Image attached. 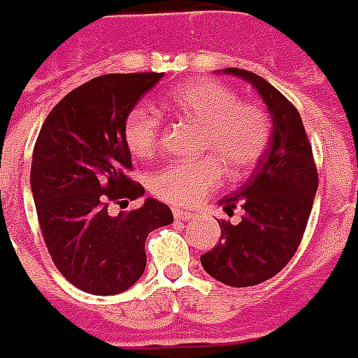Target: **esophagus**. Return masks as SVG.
<instances>
[{"instance_id":"1","label":"esophagus","mask_w":358,"mask_h":358,"mask_svg":"<svg viewBox=\"0 0 358 358\" xmlns=\"http://www.w3.org/2000/svg\"><path fill=\"white\" fill-rule=\"evenodd\" d=\"M173 217L175 220H192L194 217V214L192 212H185V210H179V208H175L173 210Z\"/></svg>"}]
</instances>
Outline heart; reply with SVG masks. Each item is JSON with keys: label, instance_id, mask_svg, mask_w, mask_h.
<instances>
[{"label": "heart", "instance_id": "obj_1", "mask_svg": "<svg viewBox=\"0 0 358 358\" xmlns=\"http://www.w3.org/2000/svg\"><path fill=\"white\" fill-rule=\"evenodd\" d=\"M166 110L175 117L200 125L199 158L169 162L150 177L158 199L175 206H192L224 181L250 171L268 150L272 121L268 111L252 102H241L237 92L217 80H192L167 94ZM162 134L158 113L136 106L127 113L123 141L134 158L146 159L156 152Z\"/></svg>", "mask_w": 358, "mask_h": 358}]
</instances>
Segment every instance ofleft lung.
I'll use <instances>...</instances> for the list:
<instances>
[{"mask_svg": "<svg viewBox=\"0 0 358 358\" xmlns=\"http://www.w3.org/2000/svg\"><path fill=\"white\" fill-rule=\"evenodd\" d=\"M255 86L272 113L268 150L247 183L220 200L225 212L241 206L237 225L222 222V241L200 256L214 280L250 287L281 272L301 245L318 189V171L303 119L293 103L268 80L245 69H224Z\"/></svg>", "mask_w": 358, "mask_h": 358, "instance_id": "obj_1", "label": "left lung"}]
</instances>
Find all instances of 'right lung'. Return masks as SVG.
Segmentation results:
<instances>
[{
  "mask_svg": "<svg viewBox=\"0 0 358 358\" xmlns=\"http://www.w3.org/2000/svg\"><path fill=\"white\" fill-rule=\"evenodd\" d=\"M162 73H111L69 92L45 117L30 169V187L48 252L75 287L117 295L146 268L148 233L173 222L171 210L146 199L129 214L111 215V202L144 194L129 177L131 152L123 123Z\"/></svg>",
  "mask_w": 358,
  "mask_h": 358,
  "instance_id": "obj_1",
  "label": "right lung"
}]
</instances>
